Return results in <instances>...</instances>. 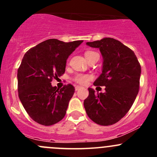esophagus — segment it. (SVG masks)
I'll use <instances>...</instances> for the list:
<instances>
[{
	"mask_svg": "<svg viewBox=\"0 0 157 157\" xmlns=\"http://www.w3.org/2000/svg\"><path fill=\"white\" fill-rule=\"evenodd\" d=\"M80 88H81V86H75V90H76V91H77V90H80Z\"/></svg>",
	"mask_w": 157,
	"mask_h": 157,
	"instance_id": "esophagus-1",
	"label": "esophagus"
}]
</instances>
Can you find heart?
<instances>
[{
    "instance_id": "heart-1",
    "label": "heart",
    "mask_w": 157,
    "mask_h": 157,
    "mask_svg": "<svg viewBox=\"0 0 157 157\" xmlns=\"http://www.w3.org/2000/svg\"><path fill=\"white\" fill-rule=\"evenodd\" d=\"M96 53V52H93V51H86V52H85L84 55H85V57H86V58L87 59V61H89V59H90V58ZM92 77L90 75H89V74H77L75 76H74L73 79H74V81L77 82V83H79V84L84 85L86 84V83H87V82Z\"/></svg>"
}]
</instances>
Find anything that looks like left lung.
Segmentation results:
<instances>
[{
    "instance_id": "left-lung-1",
    "label": "left lung",
    "mask_w": 157,
    "mask_h": 157,
    "mask_svg": "<svg viewBox=\"0 0 157 157\" xmlns=\"http://www.w3.org/2000/svg\"><path fill=\"white\" fill-rule=\"evenodd\" d=\"M99 48L103 57L101 75L94 86H105V92L88 88L83 105L89 118L100 125H112L121 120L132 106L140 87V64L134 52L112 38L86 42Z\"/></svg>"
}]
</instances>
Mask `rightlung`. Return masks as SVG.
Instances as JSON below:
<instances>
[{"label": "right lung", "mask_w": 157, "mask_h": 157, "mask_svg": "<svg viewBox=\"0 0 157 157\" xmlns=\"http://www.w3.org/2000/svg\"><path fill=\"white\" fill-rule=\"evenodd\" d=\"M83 42L48 39L30 48L23 56L17 71L18 96L36 122L52 125L65 115L75 89L67 84L59 90L51 82L64 74L67 58Z\"/></svg>", "instance_id": "obj_1"}]
</instances>
